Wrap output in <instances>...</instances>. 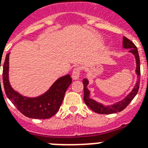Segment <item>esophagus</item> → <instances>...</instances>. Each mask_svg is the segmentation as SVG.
Instances as JSON below:
<instances>
[{"instance_id": "obj_1", "label": "esophagus", "mask_w": 148, "mask_h": 148, "mask_svg": "<svg viewBox=\"0 0 148 148\" xmlns=\"http://www.w3.org/2000/svg\"><path fill=\"white\" fill-rule=\"evenodd\" d=\"M80 74H81V69L79 67L74 68L71 74L72 79L73 80H78L79 77H80Z\"/></svg>"}]
</instances>
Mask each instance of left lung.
I'll return each mask as SVG.
<instances>
[{
    "label": "left lung",
    "instance_id": "obj_1",
    "mask_svg": "<svg viewBox=\"0 0 148 148\" xmlns=\"http://www.w3.org/2000/svg\"><path fill=\"white\" fill-rule=\"evenodd\" d=\"M123 47L125 49H130L129 52L131 53L134 56L136 61V70L135 73L138 76L137 82L133 88L132 90L127 95L126 97L123 98L121 101L116 102V103L110 104V105H104L103 103L97 102L95 100L92 99L90 97V91L88 88V85L89 84V81L87 78L83 80L84 84V101L85 102L86 105L95 112L101 114H114L121 111L131 103V101L135 97L136 95L138 94V89H139V84H140V58L138 54V48L136 47L131 40L127 39V38H123Z\"/></svg>",
    "mask_w": 148,
    "mask_h": 148
}]
</instances>
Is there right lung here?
Wrapping results in <instances>:
<instances>
[{"label": "right lung", "mask_w": 148, "mask_h": 148, "mask_svg": "<svg viewBox=\"0 0 148 148\" xmlns=\"http://www.w3.org/2000/svg\"><path fill=\"white\" fill-rule=\"evenodd\" d=\"M9 55L10 53L6 55L3 64V84L7 97L17 110L26 117L34 119H47L53 117L59 110L65 92L71 84V75L67 74L59 77L46 92L40 96L25 97L14 90L10 85L9 81Z\"/></svg>", "instance_id": "right-lung-1"}]
</instances>
